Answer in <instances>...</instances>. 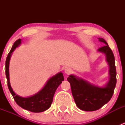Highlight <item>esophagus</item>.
I'll return each mask as SVG.
<instances>
[{"label": "esophagus", "mask_w": 125, "mask_h": 125, "mask_svg": "<svg viewBox=\"0 0 125 125\" xmlns=\"http://www.w3.org/2000/svg\"><path fill=\"white\" fill-rule=\"evenodd\" d=\"M65 73L66 74H70L72 73V70L70 68H66L65 70Z\"/></svg>", "instance_id": "obj_1"}]
</instances>
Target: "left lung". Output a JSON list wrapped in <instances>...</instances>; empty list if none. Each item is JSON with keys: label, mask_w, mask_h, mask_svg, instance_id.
Returning a JSON list of instances; mask_svg holds the SVG:
<instances>
[{"label": "left lung", "mask_w": 125, "mask_h": 125, "mask_svg": "<svg viewBox=\"0 0 125 125\" xmlns=\"http://www.w3.org/2000/svg\"><path fill=\"white\" fill-rule=\"evenodd\" d=\"M99 39L106 45L99 48L98 51L105 54L109 65L110 79L106 87L99 88L93 86L83 79H78L73 75H70L67 79L70 83L75 104L79 109L86 111L97 110L108 103L114 94L116 85V68L114 54L104 39Z\"/></svg>", "instance_id": "8db88e82"}]
</instances>
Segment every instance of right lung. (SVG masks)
<instances>
[{
  "instance_id": "1",
  "label": "right lung",
  "mask_w": 125,
  "mask_h": 125,
  "mask_svg": "<svg viewBox=\"0 0 125 125\" xmlns=\"http://www.w3.org/2000/svg\"><path fill=\"white\" fill-rule=\"evenodd\" d=\"M21 39L16 40L14 43L12 48L8 53L5 62V74L8 81V86L10 93L12 94L14 99L17 104L21 108L30 111L33 113H40L43 112L48 109L51 105L53 100V97L57 88L64 80L63 75L62 73H59L57 75L51 77L48 81L44 88L32 96L27 98H23L19 97L14 93L12 90L10 83L9 79V62L11 53L16 49L17 46L21 44Z\"/></svg>"
}]
</instances>
